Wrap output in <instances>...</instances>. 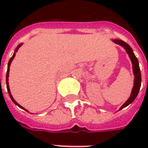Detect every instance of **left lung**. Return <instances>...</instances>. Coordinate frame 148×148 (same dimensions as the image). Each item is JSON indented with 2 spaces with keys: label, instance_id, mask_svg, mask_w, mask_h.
Returning a JSON list of instances; mask_svg holds the SVG:
<instances>
[{
  "label": "left lung",
  "instance_id": "obj_1",
  "mask_svg": "<svg viewBox=\"0 0 148 148\" xmlns=\"http://www.w3.org/2000/svg\"><path fill=\"white\" fill-rule=\"evenodd\" d=\"M112 41L116 43L118 45L122 46L125 51L127 52L128 55H129V58H130L131 61H132V69H133V74L135 75V79H134V86L132 88V93H131L130 97L127 99V101L126 102L124 103L123 106H121V109H124V107H126L128 105H130L131 103L134 100L136 99V97L138 95V93L140 91V86H141V73H140V66H139V62H138V59L136 57V55H134L133 51L132 49L131 48V47L127 43H126L125 42H124L123 40H120V39H112Z\"/></svg>",
  "mask_w": 148,
  "mask_h": 148
}]
</instances>
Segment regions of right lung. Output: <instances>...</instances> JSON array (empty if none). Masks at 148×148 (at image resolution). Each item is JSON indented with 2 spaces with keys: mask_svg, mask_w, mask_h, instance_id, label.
<instances>
[{
  "mask_svg": "<svg viewBox=\"0 0 148 148\" xmlns=\"http://www.w3.org/2000/svg\"><path fill=\"white\" fill-rule=\"evenodd\" d=\"M21 46H22V44H20V45H18V47H16V51H15V52H14V54H13V55L12 56V58H10V59H9V61H8V70H7V74H6V85H7V90H8V94H9V96H10V97H11L12 101H13V102H14L15 104L16 105V106H19L20 108H21V109H24V110H26V109H24V108H23V107H22V106H20V105H19V104H18V103L16 102V101H15L14 99H13V97H12V96L11 93H10V90H9V86H8V74H9V66H10V65H11V62H12V59L14 58L15 55H16V52L17 51V50H18V49H19V48H20V47H21ZM26 111H27V110H26Z\"/></svg>",
  "mask_w": 148,
  "mask_h": 148,
  "instance_id": "obj_1",
  "label": "right lung"
}]
</instances>
